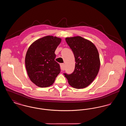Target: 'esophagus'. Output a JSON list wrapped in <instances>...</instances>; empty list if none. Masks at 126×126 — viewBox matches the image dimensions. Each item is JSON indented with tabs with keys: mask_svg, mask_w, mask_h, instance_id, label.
<instances>
[{
	"mask_svg": "<svg viewBox=\"0 0 126 126\" xmlns=\"http://www.w3.org/2000/svg\"><path fill=\"white\" fill-rule=\"evenodd\" d=\"M64 63H61L60 64V68L61 70H64Z\"/></svg>",
	"mask_w": 126,
	"mask_h": 126,
	"instance_id": "1",
	"label": "esophagus"
}]
</instances>
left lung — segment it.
<instances>
[{
	"mask_svg": "<svg viewBox=\"0 0 126 126\" xmlns=\"http://www.w3.org/2000/svg\"><path fill=\"white\" fill-rule=\"evenodd\" d=\"M75 59V68L71 74L64 73L74 88H84L94 80L98 73L100 61L98 50L89 41L80 36L66 38Z\"/></svg>",
	"mask_w": 126,
	"mask_h": 126,
	"instance_id": "1",
	"label": "left lung"
}]
</instances>
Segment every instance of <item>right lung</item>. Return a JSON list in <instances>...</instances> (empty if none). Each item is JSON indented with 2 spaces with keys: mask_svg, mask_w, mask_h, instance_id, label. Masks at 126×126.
Segmentation results:
<instances>
[{
  "mask_svg": "<svg viewBox=\"0 0 126 126\" xmlns=\"http://www.w3.org/2000/svg\"><path fill=\"white\" fill-rule=\"evenodd\" d=\"M61 39L47 36L32 43L26 52L25 63L31 81L40 87L51 85L60 72V66L55 59L56 49Z\"/></svg>",
  "mask_w": 126,
  "mask_h": 126,
  "instance_id": "obj_1",
  "label": "right lung"
}]
</instances>
